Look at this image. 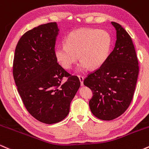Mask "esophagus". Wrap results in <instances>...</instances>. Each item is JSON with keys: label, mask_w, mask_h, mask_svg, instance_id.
Instances as JSON below:
<instances>
[{"label": "esophagus", "mask_w": 149, "mask_h": 149, "mask_svg": "<svg viewBox=\"0 0 149 149\" xmlns=\"http://www.w3.org/2000/svg\"><path fill=\"white\" fill-rule=\"evenodd\" d=\"M78 78H79L81 86H83V80H84V77H83V76H78Z\"/></svg>", "instance_id": "34e87169"}]
</instances>
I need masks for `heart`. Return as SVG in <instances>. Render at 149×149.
Listing matches in <instances>:
<instances>
[{"label":"heart","instance_id":"1","mask_svg":"<svg viewBox=\"0 0 149 149\" xmlns=\"http://www.w3.org/2000/svg\"><path fill=\"white\" fill-rule=\"evenodd\" d=\"M112 45L111 35L104 30L78 29L66 38V44L58 45L54 55L59 64L70 69L78 61L77 71L83 72L89 68L98 69L107 60Z\"/></svg>","mask_w":149,"mask_h":149}]
</instances>
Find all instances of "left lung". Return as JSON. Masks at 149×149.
I'll return each mask as SVG.
<instances>
[{
    "instance_id": "1",
    "label": "left lung",
    "mask_w": 149,
    "mask_h": 149,
    "mask_svg": "<svg viewBox=\"0 0 149 149\" xmlns=\"http://www.w3.org/2000/svg\"><path fill=\"white\" fill-rule=\"evenodd\" d=\"M115 47L107 60L83 82L93 92L90 100L94 116L103 120L119 117L130 104L137 81L139 66L132 40L127 32L116 22Z\"/></svg>"
}]
</instances>
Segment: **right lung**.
I'll list each match as a JSON object with an SVG mask.
<instances>
[{"mask_svg": "<svg viewBox=\"0 0 149 149\" xmlns=\"http://www.w3.org/2000/svg\"><path fill=\"white\" fill-rule=\"evenodd\" d=\"M59 29L56 22L26 32L19 40L13 61V76L29 113L40 122L53 124L68 116L70 104L80 86L57 63L54 46ZM64 77L68 80L61 83Z\"/></svg>", "mask_w": 149, "mask_h": 149, "instance_id": "1", "label": "right lung"}]
</instances>
